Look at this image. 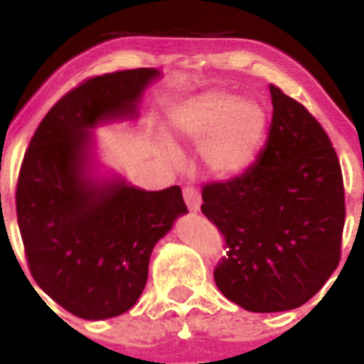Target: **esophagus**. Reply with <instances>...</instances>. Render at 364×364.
<instances>
[{
  "label": "esophagus",
  "instance_id": "34e87169",
  "mask_svg": "<svg viewBox=\"0 0 364 364\" xmlns=\"http://www.w3.org/2000/svg\"><path fill=\"white\" fill-rule=\"evenodd\" d=\"M184 200H186V205H188V210L191 211V213H197V211H200V195H198L197 189L193 188H186L184 189Z\"/></svg>",
  "mask_w": 364,
  "mask_h": 364
}]
</instances>
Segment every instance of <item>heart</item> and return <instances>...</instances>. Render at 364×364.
Wrapping results in <instances>:
<instances>
[{
	"instance_id": "heart-1",
	"label": "heart",
	"mask_w": 364,
	"mask_h": 364,
	"mask_svg": "<svg viewBox=\"0 0 364 364\" xmlns=\"http://www.w3.org/2000/svg\"><path fill=\"white\" fill-rule=\"evenodd\" d=\"M169 133L200 146L205 171L215 178L246 173L259 156L268 131V112L253 98L226 91H204L176 105L167 118Z\"/></svg>"
}]
</instances>
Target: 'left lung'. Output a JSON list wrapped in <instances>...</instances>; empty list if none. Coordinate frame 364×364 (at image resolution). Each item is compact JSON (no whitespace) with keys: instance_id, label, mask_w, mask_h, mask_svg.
<instances>
[{"instance_id":"left-lung-1","label":"left lung","mask_w":364,"mask_h":364,"mask_svg":"<svg viewBox=\"0 0 364 364\" xmlns=\"http://www.w3.org/2000/svg\"><path fill=\"white\" fill-rule=\"evenodd\" d=\"M268 140L246 173L202 191V213L226 237L215 269L222 295L255 314L295 310L339 264L343 175L321 124L269 85Z\"/></svg>"}]
</instances>
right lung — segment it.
I'll return each instance as SVG.
<instances>
[{
  "label": "right lung",
  "mask_w": 364,
  "mask_h": 364,
  "mask_svg": "<svg viewBox=\"0 0 364 364\" xmlns=\"http://www.w3.org/2000/svg\"><path fill=\"white\" fill-rule=\"evenodd\" d=\"M159 78L133 69L83 82L47 112L21 164L16 211L32 277L82 319L131 310L154 244L188 213L178 186L146 191L100 162L96 127L136 122Z\"/></svg>",
  "instance_id": "obj_1"
}]
</instances>
